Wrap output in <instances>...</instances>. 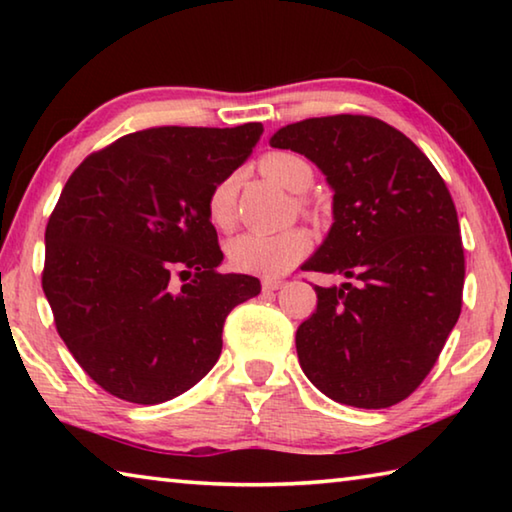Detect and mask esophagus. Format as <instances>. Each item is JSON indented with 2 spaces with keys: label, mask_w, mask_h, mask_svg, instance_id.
<instances>
[{
  "label": "esophagus",
  "mask_w": 512,
  "mask_h": 512,
  "mask_svg": "<svg viewBox=\"0 0 512 512\" xmlns=\"http://www.w3.org/2000/svg\"><path fill=\"white\" fill-rule=\"evenodd\" d=\"M282 287H284V282L282 280H273V277H266V280L262 282V289L268 291V293H273V291L282 289Z\"/></svg>",
  "instance_id": "34e87169"
}]
</instances>
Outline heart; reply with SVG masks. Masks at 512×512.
<instances>
[{
    "instance_id": "b5f03b06",
    "label": "heart",
    "mask_w": 512,
    "mask_h": 512,
    "mask_svg": "<svg viewBox=\"0 0 512 512\" xmlns=\"http://www.w3.org/2000/svg\"><path fill=\"white\" fill-rule=\"evenodd\" d=\"M259 169L275 185L289 189L293 194L307 192L314 183L311 164L289 151H275L259 160ZM237 176L223 178L207 196V214L216 228L228 230L235 221ZM311 235L305 228H289L275 235L266 232H244L228 244V259L232 266L246 273L282 275L296 266L309 253Z\"/></svg>"
}]
</instances>
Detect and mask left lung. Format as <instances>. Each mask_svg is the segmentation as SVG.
I'll return each mask as SVG.
<instances>
[{
  "mask_svg": "<svg viewBox=\"0 0 512 512\" xmlns=\"http://www.w3.org/2000/svg\"><path fill=\"white\" fill-rule=\"evenodd\" d=\"M275 149L309 158L334 189V223L305 271L316 287L296 332L300 366L334 402L386 409L429 375L463 305L465 255L452 194L409 137L368 115L296 121Z\"/></svg>",
  "mask_w": 512,
  "mask_h": 512,
  "instance_id": "left-lung-1",
  "label": "left lung"
}]
</instances>
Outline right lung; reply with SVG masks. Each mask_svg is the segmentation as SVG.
Listing matches in <instances>:
<instances>
[{
    "label": "right lung",
    "instance_id": "1",
    "mask_svg": "<svg viewBox=\"0 0 512 512\" xmlns=\"http://www.w3.org/2000/svg\"><path fill=\"white\" fill-rule=\"evenodd\" d=\"M264 126H155L85 158L45 230L42 291L67 350L103 391L160 404L201 381L257 277L216 271L207 196ZM184 280L180 288L172 275Z\"/></svg>",
    "mask_w": 512,
    "mask_h": 512
}]
</instances>
